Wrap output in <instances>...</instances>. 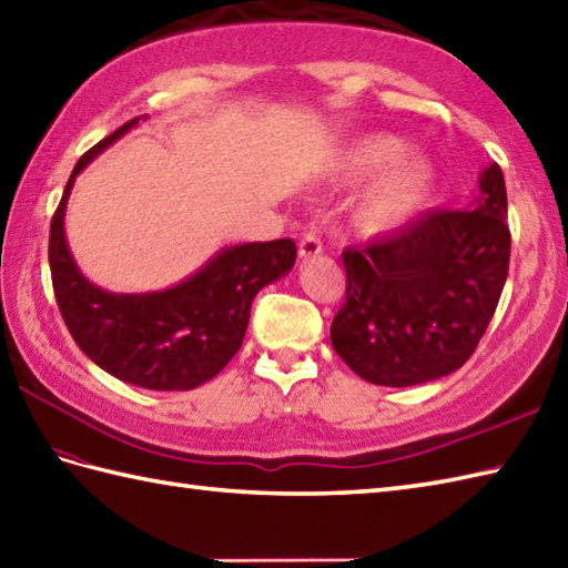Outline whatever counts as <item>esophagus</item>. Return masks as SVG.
I'll return each mask as SVG.
<instances>
[{
	"mask_svg": "<svg viewBox=\"0 0 568 568\" xmlns=\"http://www.w3.org/2000/svg\"><path fill=\"white\" fill-rule=\"evenodd\" d=\"M322 253V239L317 236V232H305L303 239H300V256L303 258H315Z\"/></svg>",
	"mask_w": 568,
	"mask_h": 568,
	"instance_id": "34e87169",
	"label": "esophagus"
}]
</instances>
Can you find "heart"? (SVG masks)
I'll return each instance as SVG.
<instances>
[{"label": "heart", "mask_w": 568, "mask_h": 568, "mask_svg": "<svg viewBox=\"0 0 568 568\" xmlns=\"http://www.w3.org/2000/svg\"><path fill=\"white\" fill-rule=\"evenodd\" d=\"M407 153L403 139L373 131L348 139L332 155L327 178L336 187L354 190L372 180L352 212V222L364 236H385L407 226L437 195V168Z\"/></svg>", "instance_id": "b5f03b06"}]
</instances>
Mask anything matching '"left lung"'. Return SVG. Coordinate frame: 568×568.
<instances>
[{
  "instance_id": "8db88e82",
  "label": "left lung",
  "mask_w": 568,
  "mask_h": 568,
  "mask_svg": "<svg viewBox=\"0 0 568 568\" xmlns=\"http://www.w3.org/2000/svg\"><path fill=\"white\" fill-rule=\"evenodd\" d=\"M508 192L484 168L464 210H434L368 246H348L332 346L356 376L407 388L462 368L498 307L510 263Z\"/></svg>"
}]
</instances>
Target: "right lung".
Returning <instances> with one entry per match:
<instances>
[{
    "instance_id": "right-lung-1",
    "label": "right lung",
    "mask_w": 568,
    "mask_h": 568,
    "mask_svg": "<svg viewBox=\"0 0 568 568\" xmlns=\"http://www.w3.org/2000/svg\"><path fill=\"white\" fill-rule=\"evenodd\" d=\"M131 119L78 161L51 222L53 291L72 339L110 376L149 390H192L212 381L244 342L251 303L261 287L295 265V241L224 246L165 291L110 293L90 283L65 239V210L75 178L98 155L139 126Z\"/></svg>"
}]
</instances>
